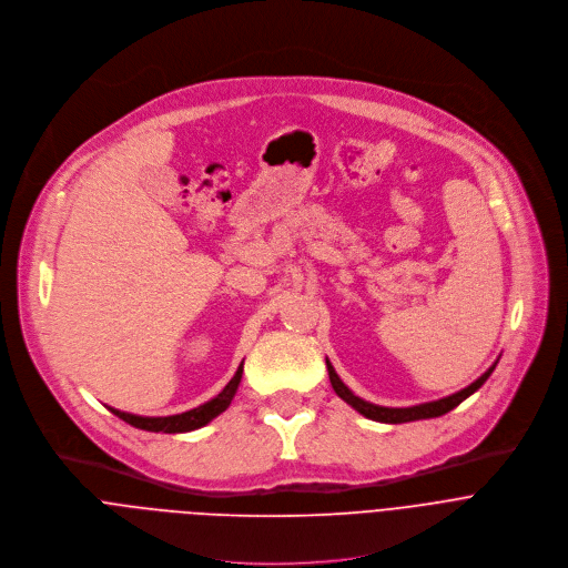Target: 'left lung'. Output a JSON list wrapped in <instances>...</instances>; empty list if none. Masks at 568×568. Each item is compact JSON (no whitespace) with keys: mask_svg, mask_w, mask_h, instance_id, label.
I'll use <instances>...</instances> for the list:
<instances>
[{"mask_svg":"<svg viewBox=\"0 0 568 568\" xmlns=\"http://www.w3.org/2000/svg\"><path fill=\"white\" fill-rule=\"evenodd\" d=\"M499 363V361H497ZM497 363L486 372L481 374L475 383H470L466 389L457 392V394H449L445 398H438V400H432V403H420V405H412V407H383V405H374L369 400H363L361 396H356L343 381H339V376L335 374L333 365L326 361V369H328V381H331V387L335 389V394L343 398L347 405H352L356 412H361L365 418H372V420H378V423H409V420H420V418H436V416H443L447 414L449 409H455L459 403H464L468 396H473L488 378L490 374L495 372Z\"/></svg>","mask_w":568,"mask_h":568,"instance_id":"1","label":"left lung"}]
</instances>
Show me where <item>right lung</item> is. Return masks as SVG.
<instances>
[{
	"label": "right lung",
	"instance_id": "add662e5",
	"mask_svg": "<svg viewBox=\"0 0 568 568\" xmlns=\"http://www.w3.org/2000/svg\"><path fill=\"white\" fill-rule=\"evenodd\" d=\"M242 374H244V363L237 367L235 376L231 378V383L225 385L214 398H210L207 403L187 409L183 414H172V416H139V414H130V412H121L106 407L111 414H116L119 418H123L125 423L145 429V432H163V434H181V432H192L199 429L203 425H207L212 418H216L221 412L229 409V405L233 403L237 387L242 383Z\"/></svg>",
	"mask_w": 568,
	"mask_h": 568
}]
</instances>
